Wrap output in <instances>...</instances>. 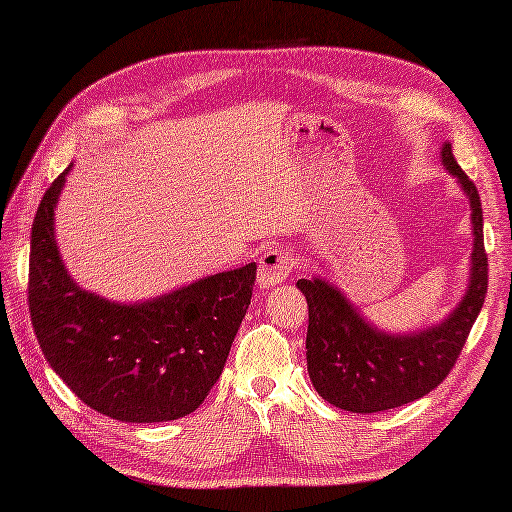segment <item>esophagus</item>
Returning <instances> with one entry per match:
<instances>
[{
	"mask_svg": "<svg viewBox=\"0 0 512 512\" xmlns=\"http://www.w3.org/2000/svg\"><path fill=\"white\" fill-rule=\"evenodd\" d=\"M290 270H292V257L286 253V250L279 246L268 248L262 255V259H259L257 284L259 288H273L288 277Z\"/></svg>",
	"mask_w": 512,
	"mask_h": 512,
	"instance_id": "esophagus-1",
	"label": "esophagus"
}]
</instances>
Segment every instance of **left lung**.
Listing matches in <instances>:
<instances>
[{
  "mask_svg": "<svg viewBox=\"0 0 512 512\" xmlns=\"http://www.w3.org/2000/svg\"><path fill=\"white\" fill-rule=\"evenodd\" d=\"M442 165L469 195L473 222L471 279L462 301L442 323L416 334H391L361 317L325 279H299L308 301V374L319 396L352 413H376L427 396L449 376L484 306L488 257L477 187L444 143Z\"/></svg>",
  "mask_w": 512,
  "mask_h": 512,
  "instance_id": "8db88e82",
  "label": "left lung"
}]
</instances>
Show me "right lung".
I'll use <instances>...</instances> for the list:
<instances>
[{"label":"right lung","instance_id":"right-lung-1","mask_svg":"<svg viewBox=\"0 0 512 512\" xmlns=\"http://www.w3.org/2000/svg\"><path fill=\"white\" fill-rule=\"evenodd\" d=\"M70 169L50 184L32 222L28 308L41 352L103 416L123 422L187 416L222 374L257 266L250 262L132 306L79 288L54 239V209Z\"/></svg>","mask_w":512,"mask_h":512}]
</instances>
